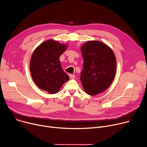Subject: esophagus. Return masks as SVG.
Listing matches in <instances>:
<instances>
[{
  "label": "esophagus",
  "mask_w": 147,
  "mask_h": 147,
  "mask_svg": "<svg viewBox=\"0 0 147 147\" xmlns=\"http://www.w3.org/2000/svg\"><path fill=\"white\" fill-rule=\"evenodd\" d=\"M69 76L70 78H71V79H74L76 78V76L74 74H69Z\"/></svg>",
  "instance_id": "obj_1"
}]
</instances>
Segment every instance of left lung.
I'll list each match as a JSON object with an SVG mask.
<instances>
[{"mask_svg":"<svg viewBox=\"0 0 147 147\" xmlns=\"http://www.w3.org/2000/svg\"><path fill=\"white\" fill-rule=\"evenodd\" d=\"M83 69L80 79L86 93L95 95L107 90L116 75V59L112 49L99 40H88L81 47Z\"/></svg>","mask_w":147,"mask_h":147,"instance_id":"1","label":"left lung"}]
</instances>
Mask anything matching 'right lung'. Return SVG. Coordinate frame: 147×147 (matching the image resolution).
Masks as SVG:
<instances>
[{
  "instance_id": "right-lung-1",
  "label": "right lung",
  "mask_w": 147,
  "mask_h": 147,
  "mask_svg": "<svg viewBox=\"0 0 147 147\" xmlns=\"http://www.w3.org/2000/svg\"><path fill=\"white\" fill-rule=\"evenodd\" d=\"M67 47V44L50 39L40 44L33 52L30 70L33 81L40 89L56 94L69 80L59 60Z\"/></svg>"
}]
</instances>
